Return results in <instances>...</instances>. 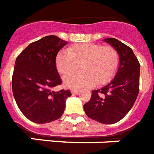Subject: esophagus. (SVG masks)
I'll return each mask as SVG.
<instances>
[{
    "mask_svg": "<svg viewBox=\"0 0 154 154\" xmlns=\"http://www.w3.org/2000/svg\"><path fill=\"white\" fill-rule=\"evenodd\" d=\"M71 94H79V90H78V89H71Z\"/></svg>",
    "mask_w": 154,
    "mask_h": 154,
    "instance_id": "1",
    "label": "esophagus"
}]
</instances>
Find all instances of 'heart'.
<instances>
[{
	"label": "heart",
	"instance_id": "heart-1",
	"mask_svg": "<svg viewBox=\"0 0 154 154\" xmlns=\"http://www.w3.org/2000/svg\"><path fill=\"white\" fill-rule=\"evenodd\" d=\"M79 65H81V72L72 75ZM119 65V53L113 47L92 43L77 44L67 50H61L56 60V69L63 78L66 77L64 83L70 88L107 83L115 75Z\"/></svg>",
	"mask_w": 154,
	"mask_h": 154
}]
</instances>
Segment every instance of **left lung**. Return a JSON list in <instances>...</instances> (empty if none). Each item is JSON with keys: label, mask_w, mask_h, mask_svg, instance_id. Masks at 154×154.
<instances>
[{"label": "left lung", "mask_w": 154, "mask_h": 154, "mask_svg": "<svg viewBox=\"0 0 154 154\" xmlns=\"http://www.w3.org/2000/svg\"><path fill=\"white\" fill-rule=\"evenodd\" d=\"M119 53V67L114 78L103 87L92 91L83 109L90 119L113 124L123 119L134 104L139 92L140 63L130 47L114 38H106Z\"/></svg>", "instance_id": "8db88e82"}]
</instances>
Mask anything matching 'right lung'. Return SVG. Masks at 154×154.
Returning a JSON list of instances; mask_svg holds the SVG:
<instances>
[{
    "instance_id": "obj_1",
    "label": "right lung",
    "mask_w": 154,
    "mask_h": 154,
    "mask_svg": "<svg viewBox=\"0 0 154 154\" xmlns=\"http://www.w3.org/2000/svg\"><path fill=\"white\" fill-rule=\"evenodd\" d=\"M67 44L56 35L31 43L17 56L12 89L22 114L35 123H48L62 116L70 90L54 91L62 83L56 69V56Z\"/></svg>"
}]
</instances>
